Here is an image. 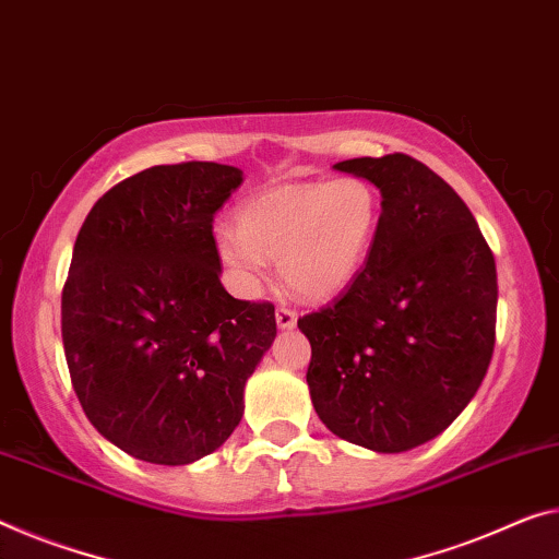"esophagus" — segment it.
I'll use <instances>...</instances> for the list:
<instances>
[{"instance_id":"esophagus-1","label":"esophagus","mask_w":559,"mask_h":559,"mask_svg":"<svg viewBox=\"0 0 559 559\" xmlns=\"http://www.w3.org/2000/svg\"><path fill=\"white\" fill-rule=\"evenodd\" d=\"M274 317H277V324L282 330H292L297 324V312L287 305H280L277 312H274Z\"/></svg>"}]
</instances>
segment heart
<instances>
[{"label":"heart","mask_w":559,"mask_h":559,"mask_svg":"<svg viewBox=\"0 0 559 559\" xmlns=\"http://www.w3.org/2000/svg\"><path fill=\"white\" fill-rule=\"evenodd\" d=\"M380 190L367 177L282 185L247 200L237 227L214 229L217 254L242 289H252L264 260L297 295L328 299L362 272L380 229Z\"/></svg>","instance_id":"heart-1"}]
</instances>
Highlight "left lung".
<instances>
[{
    "label": "left lung",
    "instance_id": "8db88e82",
    "mask_svg": "<svg viewBox=\"0 0 559 559\" xmlns=\"http://www.w3.org/2000/svg\"><path fill=\"white\" fill-rule=\"evenodd\" d=\"M334 169L367 177L382 214L365 270L332 305L297 320L312 345L309 394L342 440L405 452L444 432L485 380L495 257L460 194L409 154Z\"/></svg>",
    "mask_w": 559,
    "mask_h": 559
}]
</instances>
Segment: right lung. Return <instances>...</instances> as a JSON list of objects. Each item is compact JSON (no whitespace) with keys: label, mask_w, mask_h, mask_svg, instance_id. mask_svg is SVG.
<instances>
[{"label":"right lung","mask_w":559,"mask_h":559,"mask_svg":"<svg viewBox=\"0 0 559 559\" xmlns=\"http://www.w3.org/2000/svg\"><path fill=\"white\" fill-rule=\"evenodd\" d=\"M242 171L179 162L136 171L94 204L62 289V342L90 423L152 465H190L245 412L270 349L272 302L222 287L212 222Z\"/></svg>","instance_id":"add662e5"}]
</instances>
